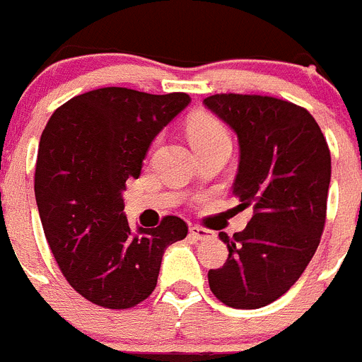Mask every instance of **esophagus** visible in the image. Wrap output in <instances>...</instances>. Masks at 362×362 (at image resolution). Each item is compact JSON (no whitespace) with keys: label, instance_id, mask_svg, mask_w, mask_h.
Returning a JSON list of instances; mask_svg holds the SVG:
<instances>
[{"label":"esophagus","instance_id":"esophagus-1","mask_svg":"<svg viewBox=\"0 0 362 362\" xmlns=\"http://www.w3.org/2000/svg\"><path fill=\"white\" fill-rule=\"evenodd\" d=\"M189 234H191V238L198 239V241H205V239L214 238V234H212L211 230H207V228H202V227H191L189 228Z\"/></svg>","mask_w":362,"mask_h":362}]
</instances>
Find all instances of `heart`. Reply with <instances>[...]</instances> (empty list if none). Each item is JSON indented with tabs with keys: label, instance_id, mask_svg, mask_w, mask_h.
I'll return each mask as SVG.
<instances>
[{
	"label": "heart",
	"instance_id": "heart-1",
	"mask_svg": "<svg viewBox=\"0 0 362 362\" xmlns=\"http://www.w3.org/2000/svg\"><path fill=\"white\" fill-rule=\"evenodd\" d=\"M187 134L191 144L194 148L205 146V144L219 143V141H230L225 124L212 116H197L192 117L187 124Z\"/></svg>",
	"mask_w": 362,
	"mask_h": 362
}]
</instances>
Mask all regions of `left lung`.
<instances>
[{
	"instance_id": "left-lung-1",
	"label": "left lung",
	"mask_w": 362,
	"mask_h": 362,
	"mask_svg": "<svg viewBox=\"0 0 362 362\" xmlns=\"http://www.w3.org/2000/svg\"><path fill=\"white\" fill-rule=\"evenodd\" d=\"M209 110L238 134L241 157L234 197L253 216L228 238V259L209 272L216 298L259 309L289 291L318 248L327 219L330 150L300 105L259 94H212Z\"/></svg>"
}]
</instances>
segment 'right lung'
Masks as SVG:
<instances>
[{
    "label": "right lung",
    "instance_id": "obj_1",
    "mask_svg": "<svg viewBox=\"0 0 362 362\" xmlns=\"http://www.w3.org/2000/svg\"><path fill=\"white\" fill-rule=\"evenodd\" d=\"M191 101L103 87L71 98L40 135L35 200L44 234L74 291L105 309H130L157 286L164 250L187 235L177 216L132 235L121 192L137 178L155 135Z\"/></svg>",
    "mask_w": 362,
    "mask_h": 362
}]
</instances>
